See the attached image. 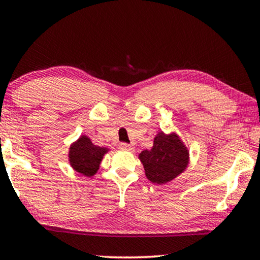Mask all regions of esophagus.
Wrapping results in <instances>:
<instances>
[{"label": "esophagus", "mask_w": 260, "mask_h": 260, "mask_svg": "<svg viewBox=\"0 0 260 260\" xmlns=\"http://www.w3.org/2000/svg\"><path fill=\"white\" fill-rule=\"evenodd\" d=\"M120 147L122 150H126V151H131V152H133L134 150H136V147L133 145H131V144H126V143H121L120 144Z\"/></svg>", "instance_id": "obj_1"}]
</instances>
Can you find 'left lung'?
Returning <instances> with one entry per match:
<instances>
[{
  "instance_id": "8db88e82",
  "label": "left lung",
  "mask_w": 260,
  "mask_h": 260,
  "mask_svg": "<svg viewBox=\"0 0 260 260\" xmlns=\"http://www.w3.org/2000/svg\"><path fill=\"white\" fill-rule=\"evenodd\" d=\"M139 159L147 179L157 185H163L172 181L187 168L189 152L176 133L159 132L154 137L152 149L141 151Z\"/></svg>"
}]
</instances>
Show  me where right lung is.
I'll return each instance as SVG.
<instances>
[{
  "label": "right lung",
  "mask_w": 260,
  "mask_h": 260,
  "mask_svg": "<svg viewBox=\"0 0 260 260\" xmlns=\"http://www.w3.org/2000/svg\"><path fill=\"white\" fill-rule=\"evenodd\" d=\"M109 149L92 144L86 136H81L70 147V163L75 172L85 176H93L100 169L103 156Z\"/></svg>",
  "instance_id": "1"
}]
</instances>
